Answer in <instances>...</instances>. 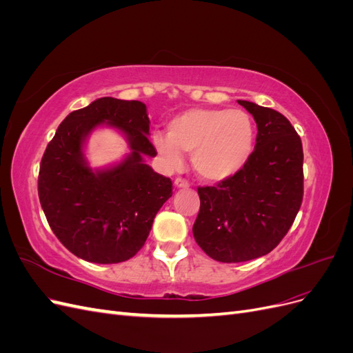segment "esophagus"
I'll list each match as a JSON object with an SVG mask.
<instances>
[{
	"label": "esophagus",
	"mask_w": 353,
	"mask_h": 353,
	"mask_svg": "<svg viewBox=\"0 0 353 353\" xmlns=\"http://www.w3.org/2000/svg\"><path fill=\"white\" fill-rule=\"evenodd\" d=\"M174 185H175L176 188H188V187H190L188 181H185V179H183V178H176V179L174 181Z\"/></svg>",
	"instance_id": "34e87169"
}]
</instances>
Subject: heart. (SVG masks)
Wrapping results in <instances>:
<instances>
[{
  "mask_svg": "<svg viewBox=\"0 0 353 353\" xmlns=\"http://www.w3.org/2000/svg\"><path fill=\"white\" fill-rule=\"evenodd\" d=\"M256 130L250 114L240 109H188L175 116L166 134L153 143L163 162L181 168L183 153L191 154L194 172L208 183L237 175L252 157Z\"/></svg>",
  "mask_w": 353,
  "mask_h": 353,
  "instance_id": "heart-1",
  "label": "heart"
}]
</instances>
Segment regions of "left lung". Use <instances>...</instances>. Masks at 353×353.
<instances>
[{
    "mask_svg": "<svg viewBox=\"0 0 353 353\" xmlns=\"http://www.w3.org/2000/svg\"><path fill=\"white\" fill-rule=\"evenodd\" d=\"M258 126L252 157L237 175L199 187L193 236L218 262L252 261L275 249L290 230L303 199V148L285 116L237 100Z\"/></svg>",
    "mask_w": 353,
    "mask_h": 353,
    "instance_id": "left-lung-1",
    "label": "left lung"
}]
</instances>
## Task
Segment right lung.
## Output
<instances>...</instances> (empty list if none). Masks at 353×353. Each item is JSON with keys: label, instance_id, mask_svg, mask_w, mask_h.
<instances>
[{"label": "right lung", "instance_id": "1", "mask_svg": "<svg viewBox=\"0 0 353 353\" xmlns=\"http://www.w3.org/2000/svg\"><path fill=\"white\" fill-rule=\"evenodd\" d=\"M100 125L119 130L130 153L119 164L92 170L83 147ZM148 131L144 103L103 97L69 113L48 143L39 166V201L52 232L78 258L92 263L131 259L172 196V181L144 162L157 154Z\"/></svg>", "mask_w": 353, "mask_h": 353}]
</instances>
